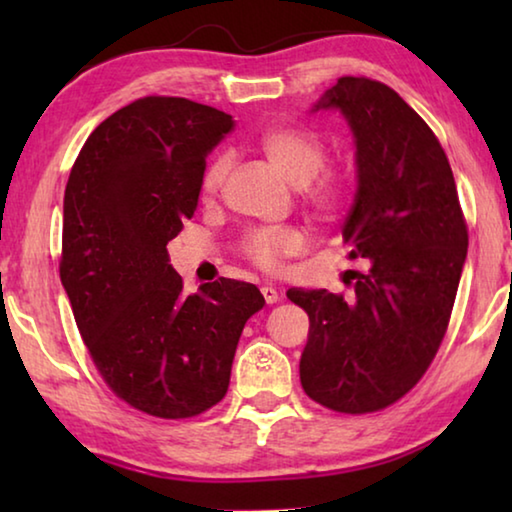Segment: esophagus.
<instances>
[{
  "instance_id": "1",
  "label": "esophagus",
  "mask_w": 512,
  "mask_h": 512,
  "mask_svg": "<svg viewBox=\"0 0 512 512\" xmlns=\"http://www.w3.org/2000/svg\"><path fill=\"white\" fill-rule=\"evenodd\" d=\"M262 296L266 300V305H275L277 300H280V291H277L273 284H264L262 287Z\"/></svg>"
}]
</instances>
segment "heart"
Here are the masks:
<instances>
[{
  "label": "heart",
  "instance_id": "obj_1",
  "mask_svg": "<svg viewBox=\"0 0 512 512\" xmlns=\"http://www.w3.org/2000/svg\"><path fill=\"white\" fill-rule=\"evenodd\" d=\"M259 149L266 160L289 180L300 187L302 198L318 219H334L348 196L345 178L336 171H325L327 151L316 135L302 128L277 126L259 135ZM232 167L228 153H219L207 162L201 176V196L205 201L221 192ZM305 248V235L296 228H259L248 232L241 241V253L250 264L273 273L291 255H298Z\"/></svg>",
  "mask_w": 512,
  "mask_h": 512
}]
</instances>
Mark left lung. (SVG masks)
<instances>
[{
    "mask_svg": "<svg viewBox=\"0 0 512 512\" xmlns=\"http://www.w3.org/2000/svg\"><path fill=\"white\" fill-rule=\"evenodd\" d=\"M332 108L357 144V196L343 239L366 271L354 273L350 296L289 289L287 298L309 316L305 393L325 409L361 415L395 404L436 357L461 282L467 223L443 146L400 94L341 76L314 106Z\"/></svg>",
    "mask_w": 512,
    "mask_h": 512,
    "instance_id": "1",
    "label": "left lung"
}]
</instances>
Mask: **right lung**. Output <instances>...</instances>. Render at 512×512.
Wrapping results in <instances>:
<instances>
[{"instance_id":"obj_1","label":"right lung","mask_w":512,"mask_h":512,"mask_svg":"<svg viewBox=\"0 0 512 512\" xmlns=\"http://www.w3.org/2000/svg\"><path fill=\"white\" fill-rule=\"evenodd\" d=\"M232 126L183 97L137 99L94 128L65 187L60 282L76 327L110 391L155 418L223 400L246 320L264 307L255 284L228 277L185 296L167 253Z\"/></svg>"}]
</instances>
